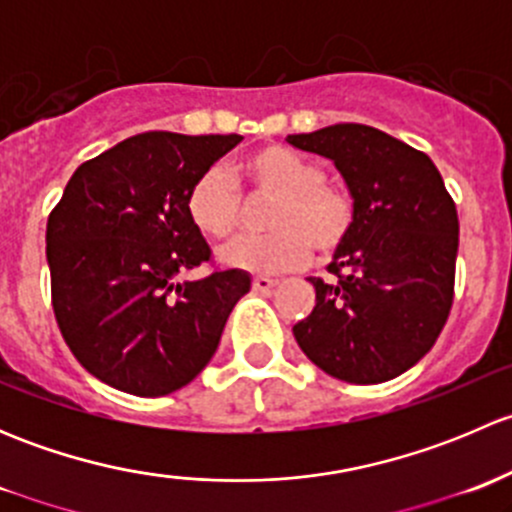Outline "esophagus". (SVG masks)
<instances>
[{
  "label": "esophagus",
  "mask_w": 512,
  "mask_h": 512,
  "mask_svg": "<svg viewBox=\"0 0 512 512\" xmlns=\"http://www.w3.org/2000/svg\"><path fill=\"white\" fill-rule=\"evenodd\" d=\"M252 287H255L257 292H272V289L277 287V280L260 275V277H255V280H252Z\"/></svg>",
  "instance_id": "esophagus-1"
}]
</instances>
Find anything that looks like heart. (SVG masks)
<instances>
[{"instance_id": "b5f03b06", "label": "heart", "mask_w": 512, "mask_h": 512, "mask_svg": "<svg viewBox=\"0 0 512 512\" xmlns=\"http://www.w3.org/2000/svg\"><path fill=\"white\" fill-rule=\"evenodd\" d=\"M240 175L252 195L272 198L262 237H237L220 247L227 267L245 272H285L304 265L312 255L329 257L342 247L354 225V200L342 185L324 180L322 165L285 146L250 153ZM188 215L203 235L223 240L240 225L242 203L232 175L213 165L195 178L188 193Z\"/></svg>"}]
</instances>
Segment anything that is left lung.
Masks as SVG:
<instances>
[{"instance_id": "left-lung-1", "label": "left lung", "mask_w": 512, "mask_h": 512, "mask_svg": "<svg viewBox=\"0 0 512 512\" xmlns=\"http://www.w3.org/2000/svg\"><path fill=\"white\" fill-rule=\"evenodd\" d=\"M287 143L329 158L354 200V225L327 270L312 314L292 327L312 364L349 384H381L416 364L453 304L456 203L426 153L399 138L337 123Z\"/></svg>"}]
</instances>
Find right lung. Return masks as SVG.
<instances>
[{
	"mask_svg": "<svg viewBox=\"0 0 512 512\" xmlns=\"http://www.w3.org/2000/svg\"><path fill=\"white\" fill-rule=\"evenodd\" d=\"M148 131L86 160L46 223L56 322L79 364L133 396L183 389L208 366L245 270L180 282L210 260L188 215L195 178L240 143Z\"/></svg>",
	"mask_w": 512,
	"mask_h": 512,
	"instance_id": "add662e5",
	"label": "right lung"
}]
</instances>
